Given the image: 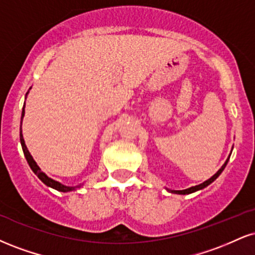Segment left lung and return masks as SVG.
<instances>
[{
    "label": "left lung",
    "mask_w": 255,
    "mask_h": 255,
    "mask_svg": "<svg viewBox=\"0 0 255 255\" xmlns=\"http://www.w3.org/2000/svg\"><path fill=\"white\" fill-rule=\"evenodd\" d=\"M228 160L229 159H227V161L225 162V164H223V166L220 168L219 171H217V172L214 174L213 177L210 178V179H208V180H205L204 183H202V184H199V185H196V186H191V188H189V189H185V190H172V191L171 192H173V194H180V195H188V194H192V192H195V191H197V190H201V189H203V188H205V186H208L209 185V184H211L214 182V180L216 179L217 177L220 176L221 173H222V171L225 170V167H226V165H227V162H228Z\"/></svg>",
    "instance_id": "1"
}]
</instances>
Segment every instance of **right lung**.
<instances>
[{"instance_id":"obj_1","label":"right lung","mask_w":255,"mask_h":255,"mask_svg":"<svg viewBox=\"0 0 255 255\" xmlns=\"http://www.w3.org/2000/svg\"><path fill=\"white\" fill-rule=\"evenodd\" d=\"M23 115H24V106H23V110H22V115H21V122H22ZM20 141H21V146H22L23 154H24V157H26V159H27V162H28V165L30 166V168H32V171L36 174V176L39 177V179L41 180V182H44L47 186H51V188L56 189V190H58V191H61V192L71 191V190L75 189V188H70V186H65V185H63V184H60L59 182H56V180L51 179L50 177L46 176V174L42 172L41 170H40L38 165H36V162L34 161V159L32 158V155H30V153L28 152V149H27L26 145H24L22 131H20ZM77 188H78V186H77Z\"/></svg>"}]
</instances>
